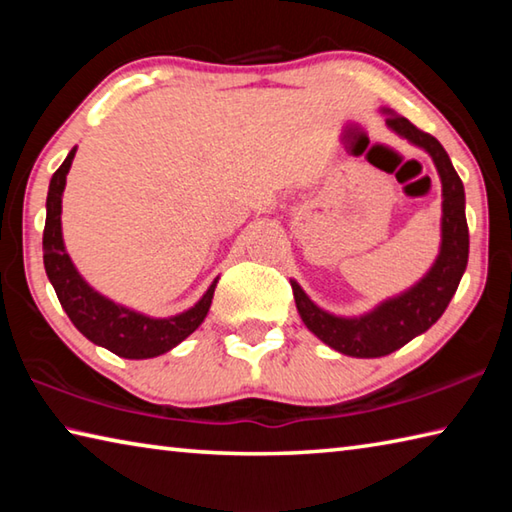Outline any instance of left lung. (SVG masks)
<instances>
[{"instance_id": "1", "label": "left lung", "mask_w": 512, "mask_h": 512, "mask_svg": "<svg viewBox=\"0 0 512 512\" xmlns=\"http://www.w3.org/2000/svg\"><path fill=\"white\" fill-rule=\"evenodd\" d=\"M386 124L397 135L427 151L443 183V246L431 271L402 296L386 300L361 318H339L318 309L296 282H291L300 318L329 348L348 357L375 359L400 350L443 316L458 289L470 253V232L465 219V189L461 178L436 137L420 131L402 115H388Z\"/></svg>"}]
</instances>
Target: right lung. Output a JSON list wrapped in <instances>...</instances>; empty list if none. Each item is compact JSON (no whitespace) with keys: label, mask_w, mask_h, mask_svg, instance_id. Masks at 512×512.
<instances>
[{"label":"right lung","mask_w":512,"mask_h":512,"mask_svg":"<svg viewBox=\"0 0 512 512\" xmlns=\"http://www.w3.org/2000/svg\"><path fill=\"white\" fill-rule=\"evenodd\" d=\"M74 153L76 149L69 151L65 162L56 169L49 183L47 221L45 235H42L45 271L49 282L54 284L56 296L65 314L85 339H90L92 343L124 359L158 357V354L176 348L180 341H185L203 323L212 305L216 280L192 309L173 318L142 316L137 311L115 305V302L99 296L97 291L88 287V282L79 275L72 259L65 253L63 232H60V196H63L67 171L72 167Z\"/></svg>","instance_id":"right-lung-1"}]
</instances>
